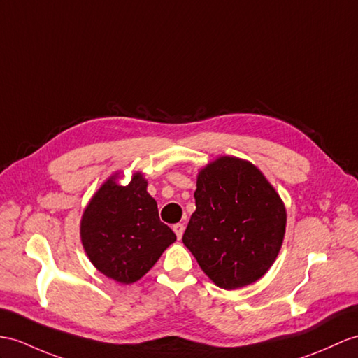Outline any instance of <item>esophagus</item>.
Masks as SVG:
<instances>
[{"mask_svg":"<svg viewBox=\"0 0 358 358\" xmlns=\"http://www.w3.org/2000/svg\"><path fill=\"white\" fill-rule=\"evenodd\" d=\"M184 229H185V226L182 224V223L173 224V231H174V234H176V237H178L179 240L182 238V234H184Z\"/></svg>","mask_w":358,"mask_h":358,"instance_id":"esophagus-1","label":"esophagus"}]
</instances>
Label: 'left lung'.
<instances>
[{
  "mask_svg": "<svg viewBox=\"0 0 358 358\" xmlns=\"http://www.w3.org/2000/svg\"><path fill=\"white\" fill-rule=\"evenodd\" d=\"M194 199L182 241L200 268L224 290L259 280L281 249L287 219L263 173L223 156L199 173Z\"/></svg>",
  "mask_w": 358,
  "mask_h": 358,
  "instance_id": "1",
  "label": "left lung"
}]
</instances>
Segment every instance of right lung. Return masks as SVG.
Listing matches in <instances>:
<instances>
[{
	"instance_id": "1",
	"label": "right lung",
	"mask_w": 358,
	"mask_h": 358,
	"mask_svg": "<svg viewBox=\"0 0 358 358\" xmlns=\"http://www.w3.org/2000/svg\"><path fill=\"white\" fill-rule=\"evenodd\" d=\"M110 178L86 206L80 235L92 264L121 284L143 278L176 235L159 220L147 182L135 174L127 187Z\"/></svg>"
}]
</instances>
